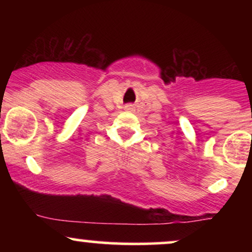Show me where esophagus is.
<instances>
[{
  "mask_svg": "<svg viewBox=\"0 0 252 252\" xmlns=\"http://www.w3.org/2000/svg\"><path fill=\"white\" fill-rule=\"evenodd\" d=\"M126 110H131V109H132V104H126Z\"/></svg>",
  "mask_w": 252,
  "mask_h": 252,
  "instance_id": "obj_1",
  "label": "esophagus"
}]
</instances>
